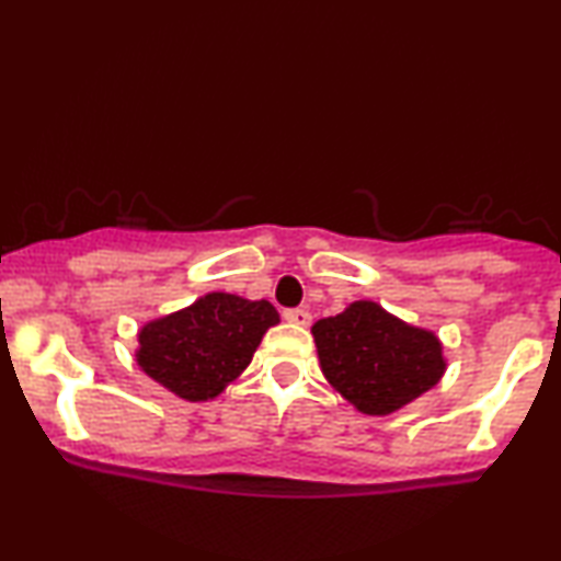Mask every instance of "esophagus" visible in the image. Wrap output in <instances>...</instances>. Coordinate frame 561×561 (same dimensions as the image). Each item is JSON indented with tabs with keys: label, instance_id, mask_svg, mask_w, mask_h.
<instances>
[{
	"label": "esophagus",
	"instance_id": "obj_1",
	"mask_svg": "<svg viewBox=\"0 0 561 561\" xmlns=\"http://www.w3.org/2000/svg\"><path fill=\"white\" fill-rule=\"evenodd\" d=\"M283 319H286V322H290V324L307 327L311 322V314L307 309H286V311H283Z\"/></svg>",
	"mask_w": 561,
	"mask_h": 561
}]
</instances>
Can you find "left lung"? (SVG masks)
<instances>
[{"label":"left lung","instance_id":"8db88e82","mask_svg":"<svg viewBox=\"0 0 561 561\" xmlns=\"http://www.w3.org/2000/svg\"><path fill=\"white\" fill-rule=\"evenodd\" d=\"M322 374L366 414H391L440 381L446 360L433 332L355 301L311 327Z\"/></svg>","mask_w":561,"mask_h":561}]
</instances>
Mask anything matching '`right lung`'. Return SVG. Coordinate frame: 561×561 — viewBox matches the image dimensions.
Returning <instances> with one entry per match:
<instances>
[{
  "instance_id": "obj_1",
  "label": "right lung",
  "mask_w": 561,
  "mask_h": 561,
  "mask_svg": "<svg viewBox=\"0 0 561 561\" xmlns=\"http://www.w3.org/2000/svg\"><path fill=\"white\" fill-rule=\"evenodd\" d=\"M278 322V311L265 298L206 294L193 307L144 324L136 360L172 394L206 402L250 366L267 327Z\"/></svg>"
}]
</instances>
